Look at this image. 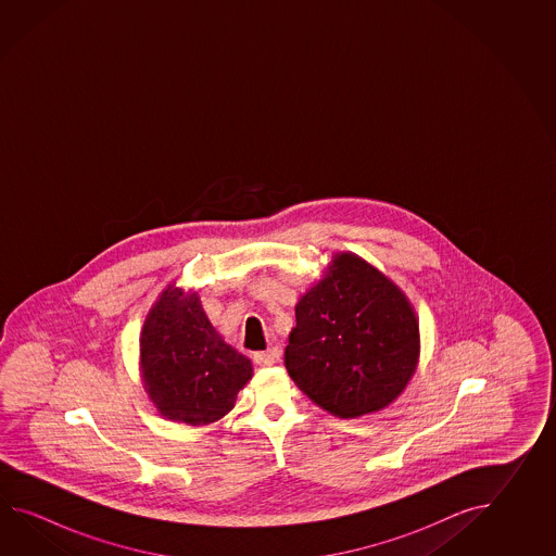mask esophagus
<instances>
[{"instance_id":"esophagus-1","label":"esophagus","mask_w":556,"mask_h":556,"mask_svg":"<svg viewBox=\"0 0 556 556\" xmlns=\"http://www.w3.org/2000/svg\"><path fill=\"white\" fill-rule=\"evenodd\" d=\"M254 362L258 366H274L280 362V350L278 348H270V350H264V352H256L254 354Z\"/></svg>"}]
</instances>
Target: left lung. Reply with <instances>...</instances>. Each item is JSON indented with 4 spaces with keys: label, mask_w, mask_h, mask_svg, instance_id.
<instances>
[{
    "label": "left lung",
    "mask_w": 556,
    "mask_h": 556,
    "mask_svg": "<svg viewBox=\"0 0 556 556\" xmlns=\"http://www.w3.org/2000/svg\"><path fill=\"white\" fill-rule=\"evenodd\" d=\"M417 354L419 326L405 295L367 262L342 252L298 302L283 366L321 409L359 417L402 393Z\"/></svg>",
    "instance_id": "obj_1"
}]
</instances>
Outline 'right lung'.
I'll return each instance as SVG.
<instances>
[{"label":"right lung","instance_id":"obj_1","mask_svg":"<svg viewBox=\"0 0 556 556\" xmlns=\"http://www.w3.org/2000/svg\"><path fill=\"white\" fill-rule=\"evenodd\" d=\"M144 388L161 414L189 426L225 417L252 378V364L225 343L197 294L168 286L141 333Z\"/></svg>","mask_w":556,"mask_h":556}]
</instances>
